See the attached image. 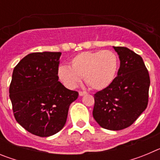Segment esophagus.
<instances>
[{"label":"esophagus","instance_id":"1","mask_svg":"<svg viewBox=\"0 0 160 160\" xmlns=\"http://www.w3.org/2000/svg\"><path fill=\"white\" fill-rule=\"evenodd\" d=\"M87 92H86V91H79V95L80 96H82V95H85V94H87Z\"/></svg>","mask_w":160,"mask_h":160}]
</instances>
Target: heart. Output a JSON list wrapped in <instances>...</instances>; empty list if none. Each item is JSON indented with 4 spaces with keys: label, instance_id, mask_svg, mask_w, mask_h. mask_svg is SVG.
<instances>
[{
    "label": "heart",
    "instance_id": "heart-1",
    "mask_svg": "<svg viewBox=\"0 0 160 160\" xmlns=\"http://www.w3.org/2000/svg\"><path fill=\"white\" fill-rule=\"evenodd\" d=\"M118 67V58L111 50L85 51L77 54L70 62V67L58 69L59 78L68 88H74L82 78L94 90H102L113 82Z\"/></svg>",
    "mask_w": 160,
    "mask_h": 160
}]
</instances>
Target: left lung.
<instances>
[{
    "instance_id": "8db88e82",
    "label": "left lung",
    "mask_w": 160,
    "mask_h": 160,
    "mask_svg": "<svg viewBox=\"0 0 160 160\" xmlns=\"http://www.w3.org/2000/svg\"><path fill=\"white\" fill-rule=\"evenodd\" d=\"M113 47L120 60L118 76L94 94L93 117L102 128L119 131L132 125L148 107L150 76L140 55Z\"/></svg>"
}]
</instances>
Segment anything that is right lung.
<instances>
[{"label":"right lung","mask_w":160,"mask_h":160,"mask_svg":"<svg viewBox=\"0 0 160 160\" xmlns=\"http://www.w3.org/2000/svg\"><path fill=\"white\" fill-rule=\"evenodd\" d=\"M60 52L25 56L14 67L9 98L17 122L31 134L53 135L62 129L78 93L58 81Z\"/></svg>","instance_id":"obj_1"}]
</instances>
